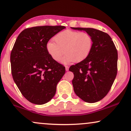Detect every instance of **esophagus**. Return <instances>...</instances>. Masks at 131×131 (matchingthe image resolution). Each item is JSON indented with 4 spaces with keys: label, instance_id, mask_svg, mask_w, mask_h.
Returning <instances> with one entry per match:
<instances>
[{
    "label": "esophagus",
    "instance_id": "obj_1",
    "mask_svg": "<svg viewBox=\"0 0 131 131\" xmlns=\"http://www.w3.org/2000/svg\"><path fill=\"white\" fill-rule=\"evenodd\" d=\"M69 66H66V71H69Z\"/></svg>",
    "mask_w": 131,
    "mask_h": 131
}]
</instances>
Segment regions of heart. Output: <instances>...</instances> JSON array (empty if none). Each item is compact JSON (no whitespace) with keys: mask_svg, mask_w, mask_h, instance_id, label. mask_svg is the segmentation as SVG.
Segmentation results:
<instances>
[{"mask_svg":"<svg viewBox=\"0 0 131 131\" xmlns=\"http://www.w3.org/2000/svg\"><path fill=\"white\" fill-rule=\"evenodd\" d=\"M55 42L49 41L46 49L53 60L59 62L64 53L63 62H80L90 54L93 46V39L85 31L66 30L57 34L53 38Z\"/></svg>","mask_w":131,"mask_h":131,"instance_id":"b5f03b06","label":"heart"}]
</instances>
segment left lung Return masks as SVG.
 <instances>
[{
    "label": "left lung",
    "mask_w": 131,
    "mask_h": 131,
    "mask_svg": "<svg viewBox=\"0 0 131 131\" xmlns=\"http://www.w3.org/2000/svg\"><path fill=\"white\" fill-rule=\"evenodd\" d=\"M84 30L93 39L90 54L85 60L71 66L74 91L84 101L96 103L110 91L117 72V51L108 34L92 28L71 27Z\"/></svg>",
    "instance_id": "left-lung-1"
}]
</instances>
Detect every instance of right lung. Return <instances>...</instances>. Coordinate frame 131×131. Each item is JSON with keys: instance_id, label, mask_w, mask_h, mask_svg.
<instances>
[{"instance_id": "1", "label": "right lung", "mask_w": 131, "mask_h": 131, "mask_svg": "<svg viewBox=\"0 0 131 131\" xmlns=\"http://www.w3.org/2000/svg\"><path fill=\"white\" fill-rule=\"evenodd\" d=\"M66 27L44 26L27 28L18 36L10 53L12 78L23 96L30 103L42 105L55 95L65 67L51 58L48 41Z\"/></svg>"}]
</instances>
